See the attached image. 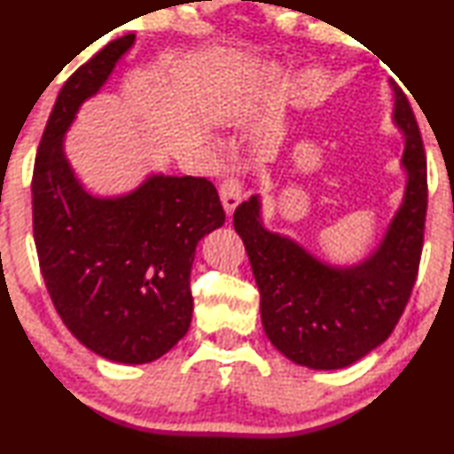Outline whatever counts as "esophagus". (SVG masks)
I'll return each instance as SVG.
<instances>
[{
  "label": "esophagus",
  "instance_id": "34e87169",
  "mask_svg": "<svg viewBox=\"0 0 454 454\" xmlns=\"http://www.w3.org/2000/svg\"><path fill=\"white\" fill-rule=\"evenodd\" d=\"M219 194H221V202L223 207H225V213L231 215L235 207L241 202V182L238 177H225L223 179L221 188H219Z\"/></svg>",
  "mask_w": 454,
  "mask_h": 454
}]
</instances>
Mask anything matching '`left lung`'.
Masks as SVG:
<instances>
[{
    "label": "left lung",
    "mask_w": 454,
    "mask_h": 454,
    "mask_svg": "<svg viewBox=\"0 0 454 454\" xmlns=\"http://www.w3.org/2000/svg\"><path fill=\"white\" fill-rule=\"evenodd\" d=\"M395 121L405 134L407 188L378 250L362 264L334 269L285 235L266 231L260 200L233 213L260 291V314L270 343L312 370L351 365L384 343L403 316L418 278L424 247L426 151L405 92L393 84Z\"/></svg>",
    "instance_id": "1"
}]
</instances>
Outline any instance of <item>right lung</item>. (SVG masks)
<instances>
[{
    "label": "right lung",
    "instance_id": "add662e5",
    "mask_svg": "<svg viewBox=\"0 0 454 454\" xmlns=\"http://www.w3.org/2000/svg\"><path fill=\"white\" fill-rule=\"evenodd\" d=\"M132 43H109L61 86L35 159L33 233L67 331L111 362L146 364L188 333L196 246L225 210L207 177L151 176L126 196L97 198L74 176L66 129Z\"/></svg>",
    "mask_w": 454,
    "mask_h": 454
}]
</instances>
